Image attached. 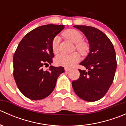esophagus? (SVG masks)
<instances>
[{"instance_id": "1", "label": "esophagus", "mask_w": 126, "mask_h": 126, "mask_svg": "<svg viewBox=\"0 0 126 126\" xmlns=\"http://www.w3.org/2000/svg\"><path fill=\"white\" fill-rule=\"evenodd\" d=\"M64 70H65V71H66V72H68V71H70V69L68 68H64Z\"/></svg>"}]
</instances>
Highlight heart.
Wrapping results in <instances>:
<instances>
[{"mask_svg":"<svg viewBox=\"0 0 126 126\" xmlns=\"http://www.w3.org/2000/svg\"><path fill=\"white\" fill-rule=\"evenodd\" d=\"M63 36L66 38L72 43H76V47L77 50L82 54H87L88 50V45L83 41H81L83 39V36L80 32L75 29H68L64 31L63 33ZM52 48L54 53L58 52L59 49V38L58 36L53 39L52 43ZM80 59V55L77 52L72 54H65L61 53L56 56L55 58V63L58 66L71 68Z\"/></svg>","mask_w":126,"mask_h":126,"instance_id":"b5f03b06","label":"heart"}]
</instances>
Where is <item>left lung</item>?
Instances as JSON below:
<instances>
[{
  "label": "left lung",
  "instance_id": "left-lung-1",
  "mask_svg": "<svg viewBox=\"0 0 126 126\" xmlns=\"http://www.w3.org/2000/svg\"><path fill=\"white\" fill-rule=\"evenodd\" d=\"M83 32L90 45V52L80 63L86 70L79 69L80 77L72 82L80 99L94 102L102 98L113 82L116 69V53L110 39L102 31L87 25H74Z\"/></svg>",
  "mask_w": 126,
  "mask_h": 126
}]
</instances>
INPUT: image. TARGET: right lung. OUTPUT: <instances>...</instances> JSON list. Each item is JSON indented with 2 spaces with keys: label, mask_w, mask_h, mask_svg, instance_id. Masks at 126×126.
I'll list each match as a JSON object with an SVG mask.
<instances>
[{
  "label": "right lung",
  "mask_w": 126,
  "mask_h": 126,
  "mask_svg": "<svg viewBox=\"0 0 126 126\" xmlns=\"http://www.w3.org/2000/svg\"><path fill=\"white\" fill-rule=\"evenodd\" d=\"M64 28V25L47 24L28 33L18 44L13 56V76L19 90L27 98L40 100L47 97L55 88L62 66H50L54 57L52 43Z\"/></svg>",
  "instance_id": "obj_1"
}]
</instances>
